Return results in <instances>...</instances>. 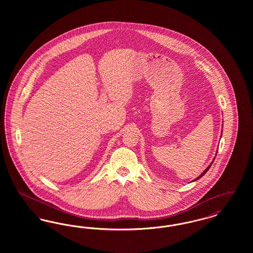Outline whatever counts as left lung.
I'll return each mask as SVG.
<instances>
[{"label": "left lung", "mask_w": 253, "mask_h": 253, "mask_svg": "<svg viewBox=\"0 0 253 253\" xmlns=\"http://www.w3.org/2000/svg\"><path fill=\"white\" fill-rule=\"evenodd\" d=\"M212 162H213V161H212ZM212 162H211V164H212ZM211 165H210V166H209V167H208V168L206 169H205L204 171H203V172H202V174H200V176H199V177H197V178H196V179H195V180H197V179H199V178H200V177H202V176H203V175H204L205 173H206V172H207V171H208V170H209V169L211 168Z\"/></svg>", "instance_id": "left-lung-1"}]
</instances>
